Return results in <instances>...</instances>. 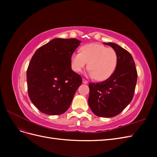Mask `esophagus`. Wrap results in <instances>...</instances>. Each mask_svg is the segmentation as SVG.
I'll list each match as a JSON object with an SVG mask.
<instances>
[{
	"mask_svg": "<svg viewBox=\"0 0 157 157\" xmlns=\"http://www.w3.org/2000/svg\"><path fill=\"white\" fill-rule=\"evenodd\" d=\"M82 82H83L84 84H87V83H88V81H87L86 80H85L84 78H83V79H82Z\"/></svg>",
	"mask_w": 157,
	"mask_h": 157,
	"instance_id": "esophagus-1",
	"label": "esophagus"
}]
</instances>
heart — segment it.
I'll return each instance as SVG.
<instances>
[{
	"mask_svg": "<svg viewBox=\"0 0 157 157\" xmlns=\"http://www.w3.org/2000/svg\"><path fill=\"white\" fill-rule=\"evenodd\" d=\"M88 62L89 77L104 80L115 72L118 55L113 48L97 43L84 45L80 48V52H74L71 55V67L75 72H80Z\"/></svg>",
	"mask_w": 157,
	"mask_h": 157,
	"instance_id": "b5f03b06",
	"label": "heart"
}]
</instances>
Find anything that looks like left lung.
I'll return each instance as SVG.
<instances>
[{
  "instance_id": "left-lung-1",
  "label": "left lung",
  "mask_w": 157,
  "mask_h": 157,
  "mask_svg": "<svg viewBox=\"0 0 157 157\" xmlns=\"http://www.w3.org/2000/svg\"><path fill=\"white\" fill-rule=\"evenodd\" d=\"M115 50L118 63L110 77L98 83H89L88 105L92 111L100 117L118 115L133 99L137 73L132 55L115 43H103Z\"/></svg>"
}]
</instances>
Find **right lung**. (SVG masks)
<instances>
[{"label":"right lung","mask_w":157,"mask_h":157,"mask_svg":"<svg viewBox=\"0 0 157 157\" xmlns=\"http://www.w3.org/2000/svg\"><path fill=\"white\" fill-rule=\"evenodd\" d=\"M76 39H52L33 56L27 71L28 94L46 115H58L69 109L82 78L71 69V57L80 45Z\"/></svg>","instance_id":"1"}]
</instances>
